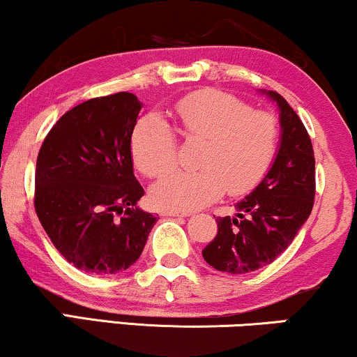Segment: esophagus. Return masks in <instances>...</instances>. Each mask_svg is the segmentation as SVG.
Returning a JSON list of instances; mask_svg holds the SVG:
<instances>
[{
  "instance_id": "1",
  "label": "esophagus",
  "mask_w": 357,
  "mask_h": 357,
  "mask_svg": "<svg viewBox=\"0 0 357 357\" xmlns=\"http://www.w3.org/2000/svg\"><path fill=\"white\" fill-rule=\"evenodd\" d=\"M188 211H180V209H164L162 211V216H178V218H187L188 216Z\"/></svg>"
}]
</instances>
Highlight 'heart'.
<instances>
[{
  "mask_svg": "<svg viewBox=\"0 0 357 357\" xmlns=\"http://www.w3.org/2000/svg\"><path fill=\"white\" fill-rule=\"evenodd\" d=\"M183 135L204 141L198 170H170L154 185L151 197L158 206L195 209L226 192L238 197L255 188L270 170L280 141L275 115L252 110L236 96L203 91L183 97L174 107ZM131 153L141 172L155 177L174 164L177 138L158 114L144 115L131 135Z\"/></svg>",
  "mask_w": 357,
  "mask_h": 357,
  "instance_id": "heart-1",
  "label": "heart"
}]
</instances>
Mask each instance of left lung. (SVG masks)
<instances>
[{"label":"left lung","mask_w":357,"mask_h":357,"mask_svg":"<svg viewBox=\"0 0 357 357\" xmlns=\"http://www.w3.org/2000/svg\"><path fill=\"white\" fill-rule=\"evenodd\" d=\"M280 112L276 158L261 182L236 204V216L218 218V234L203 248L214 270L243 275L281 255L312 213L315 158L299 115L278 92L260 91Z\"/></svg>","instance_id":"obj_1"}]
</instances>
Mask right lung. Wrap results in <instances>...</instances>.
Listing matches in <instances>:
<instances>
[{
    "label": "right lung",
    "instance_id": "right-lung-1",
    "mask_svg": "<svg viewBox=\"0 0 357 357\" xmlns=\"http://www.w3.org/2000/svg\"><path fill=\"white\" fill-rule=\"evenodd\" d=\"M143 104L131 92L97 97L66 112L43 141L36 211L53 245L77 270H128L158 218L138 206L131 135Z\"/></svg>",
    "mask_w": 357,
    "mask_h": 357
}]
</instances>
